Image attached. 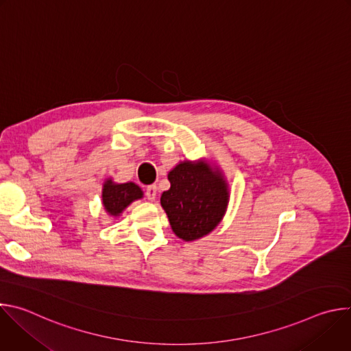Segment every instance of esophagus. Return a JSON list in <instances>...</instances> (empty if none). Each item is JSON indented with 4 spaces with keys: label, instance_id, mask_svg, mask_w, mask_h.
I'll return each mask as SVG.
<instances>
[{
    "label": "esophagus",
    "instance_id": "1",
    "mask_svg": "<svg viewBox=\"0 0 351 351\" xmlns=\"http://www.w3.org/2000/svg\"><path fill=\"white\" fill-rule=\"evenodd\" d=\"M145 195L149 199V202H154L156 197H157V186L156 184H149L145 189Z\"/></svg>",
    "mask_w": 351,
    "mask_h": 351
}]
</instances>
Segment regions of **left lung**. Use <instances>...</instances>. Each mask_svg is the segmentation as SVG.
Returning a JSON list of instances; mask_svg holds the SVG:
<instances>
[{"label": "left lung", "instance_id": "8db88e82", "mask_svg": "<svg viewBox=\"0 0 351 351\" xmlns=\"http://www.w3.org/2000/svg\"><path fill=\"white\" fill-rule=\"evenodd\" d=\"M168 179L171 189L161 195L175 234L186 241L208 234L222 219L228 206V189L222 176L204 162H182Z\"/></svg>", "mask_w": 351, "mask_h": 351}]
</instances>
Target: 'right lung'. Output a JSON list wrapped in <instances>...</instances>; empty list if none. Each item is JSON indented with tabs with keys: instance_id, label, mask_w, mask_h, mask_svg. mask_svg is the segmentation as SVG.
Here are the masks:
<instances>
[{
	"instance_id": "add662e5",
	"label": "right lung",
	"mask_w": 351,
	"mask_h": 351,
	"mask_svg": "<svg viewBox=\"0 0 351 351\" xmlns=\"http://www.w3.org/2000/svg\"><path fill=\"white\" fill-rule=\"evenodd\" d=\"M143 197L141 189L134 183L115 184L107 180L103 189V204L108 214L119 215L132 202Z\"/></svg>"
}]
</instances>
